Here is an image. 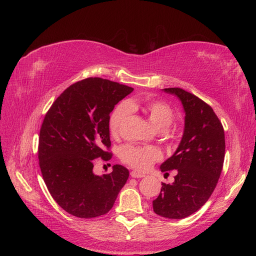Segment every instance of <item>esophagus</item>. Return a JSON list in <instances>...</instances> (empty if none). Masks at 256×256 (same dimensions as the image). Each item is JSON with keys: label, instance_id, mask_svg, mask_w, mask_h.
<instances>
[{"label": "esophagus", "instance_id": "esophagus-1", "mask_svg": "<svg viewBox=\"0 0 256 256\" xmlns=\"http://www.w3.org/2000/svg\"><path fill=\"white\" fill-rule=\"evenodd\" d=\"M130 176L134 178H144L145 174H142V173H140V172H138V171L134 170V171L130 172Z\"/></svg>", "mask_w": 256, "mask_h": 256}]
</instances>
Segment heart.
Instances as JSON below:
<instances>
[{
	"mask_svg": "<svg viewBox=\"0 0 256 256\" xmlns=\"http://www.w3.org/2000/svg\"><path fill=\"white\" fill-rule=\"evenodd\" d=\"M142 111L150 121V124L158 130H166L173 122L176 114L172 108L162 102L154 98L130 100L121 102L115 106L109 119L111 135L116 137L132 112ZM120 158L124 163L139 171L148 170L156 162L162 160L163 154L158 147H141L136 145H124L120 150Z\"/></svg>",
	"mask_w": 256,
	"mask_h": 256,
	"instance_id": "b5f03b06",
	"label": "heart"
}]
</instances>
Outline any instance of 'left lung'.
I'll list each match as a JSON object with an SVG mask.
<instances>
[{
	"instance_id": "left-lung-1",
	"label": "left lung",
	"mask_w": 256,
	"mask_h": 256,
	"mask_svg": "<svg viewBox=\"0 0 256 256\" xmlns=\"http://www.w3.org/2000/svg\"><path fill=\"white\" fill-rule=\"evenodd\" d=\"M163 90L180 100L184 130L176 152L160 165L165 176L176 171L174 182H162L152 208L158 216L184 219L206 202L218 184L225 156L224 130L212 106L182 88Z\"/></svg>"
}]
</instances>
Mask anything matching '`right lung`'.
<instances>
[{"label": "right lung", "mask_w": 256, "mask_h": 256, "mask_svg": "<svg viewBox=\"0 0 256 256\" xmlns=\"http://www.w3.org/2000/svg\"><path fill=\"white\" fill-rule=\"evenodd\" d=\"M132 90L87 78L65 89L46 114L39 132V167L54 200L74 217L106 214L128 178L121 165L102 176L93 173V166L96 158L111 160L110 113Z\"/></svg>", "instance_id": "add662e5"}]
</instances>
